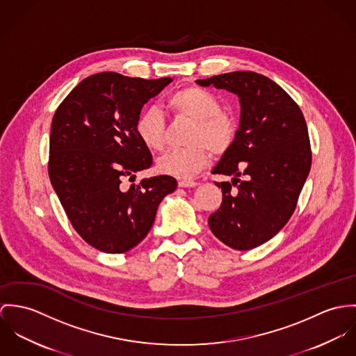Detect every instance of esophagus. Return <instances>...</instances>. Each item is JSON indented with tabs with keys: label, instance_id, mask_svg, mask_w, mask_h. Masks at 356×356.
<instances>
[{
	"label": "esophagus",
	"instance_id": "obj_1",
	"mask_svg": "<svg viewBox=\"0 0 356 356\" xmlns=\"http://www.w3.org/2000/svg\"><path fill=\"white\" fill-rule=\"evenodd\" d=\"M197 184V181H194V180H180L179 181V186L184 187V188H191V187H195Z\"/></svg>",
	"mask_w": 356,
	"mask_h": 356
}]
</instances>
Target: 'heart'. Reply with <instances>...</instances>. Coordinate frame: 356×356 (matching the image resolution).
I'll return each mask as SVG.
<instances>
[{"instance_id": "b5f03b06", "label": "heart", "mask_w": 356, "mask_h": 356, "mask_svg": "<svg viewBox=\"0 0 356 356\" xmlns=\"http://www.w3.org/2000/svg\"><path fill=\"white\" fill-rule=\"evenodd\" d=\"M168 109L177 118L193 120L187 135L190 146L165 153L157 161L163 175L191 179L207 163L209 153L224 154L236 139V121L222 112L220 99L210 91L188 86L173 92L166 102ZM140 142L152 152H162L166 142V122L157 108L143 111L135 122Z\"/></svg>"}]
</instances>
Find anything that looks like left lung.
<instances>
[{"label":"left lung","mask_w":356,"mask_h":356,"mask_svg":"<svg viewBox=\"0 0 356 356\" xmlns=\"http://www.w3.org/2000/svg\"><path fill=\"white\" fill-rule=\"evenodd\" d=\"M197 83L235 92L241 105L236 139L213 169L234 179L216 183L222 202L209 227L234 250L255 248L277 235L296 209L312 168L306 120L298 104L261 74L236 71Z\"/></svg>","instance_id":"8db88e82"}]
</instances>
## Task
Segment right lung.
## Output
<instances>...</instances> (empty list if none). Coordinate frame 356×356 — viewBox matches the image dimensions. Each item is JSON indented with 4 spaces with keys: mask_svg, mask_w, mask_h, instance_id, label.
Masks as SVG:
<instances>
[{
    "mask_svg": "<svg viewBox=\"0 0 356 356\" xmlns=\"http://www.w3.org/2000/svg\"><path fill=\"white\" fill-rule=\"evenodd\" d=\"M172 80L95 74L81 80L53 116L50 183L74 229L99 251L122 254L139 244L161 200L177 187L168 175L122 187L124 179H135L153 163L135 122L143 105Z\"/></svg>",
    "mask_w": 356,
    "mask_h": 356,
    "instance_id": "add662e5",
    "label": "right lung"
}]
</instances>
